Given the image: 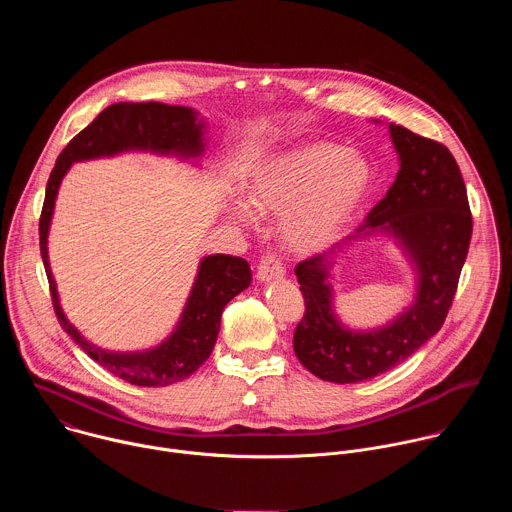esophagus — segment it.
Listing matches in <instances>:
<instances>
[{"instance_id": "esophagus-1", "label": "esophagus", "mask_w": 512, "mask_h": 512, "mask_svg": "<svg viewBox=\"0 0 512 512\" xmlns=\"http://www.w3.org/2000/svg\"><path fill=\"white\" fill-rule=\"evenodd\" d=\"M283 275H285V267H283V263L275 255H265L261 259V263L257 267V279L261 283L283 279Z\"/></svg>"}]
</instances>
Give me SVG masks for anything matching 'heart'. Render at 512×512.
Returning a JSON list of instances; mask_svg holds the SVG:
<instances>
[{
    "mask_svg": "<svg viewBox=\"0 0 512 512\" xmlns=\"http://www.w3.org/2000/svg\"><path fill=\"white\" fill-rule=\"evenodd\" d=\"M371 188L373 166L367 156L312 141L263 162L247 182V202L259 214L281 216L283 243L312 255L344 233ZM233 212L239 221H251L245 202L237 200Z\"/></svg>",
    "mask_w": 512,
    "mask_h": 512,
    "instance_id": "b5f03b06",
    "label": "heart"
}]
</instances>
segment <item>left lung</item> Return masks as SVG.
<instances>
[{
  "instance_id": "1",
  "label": "left lung",
  "mask_w": 512,
  "mask_h": 512,
  "mask_svg": "<svg viewBox=\"0 0 512 512\" xmlns=\"http://www.w3.org/2000/svg\"><path fill=\"white\" fill-rule=\"evenodd\" d=\"M389 133L399 172L387 196L352 235L296 267L306 302L294 332L296 356L312 375L338 385L391 371L440 332L470 247L468 194L450 150L395 123ZM373 236H387L402 249L416 275V294L385 327L354 331L335 316L331 267L348 246Z\"/></svg>"
}]
</instances>
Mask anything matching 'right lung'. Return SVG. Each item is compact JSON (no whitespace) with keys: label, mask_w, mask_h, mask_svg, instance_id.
Wrapping results in <instances>:
<instances>
[{"label":"right lung","mask_w":512,"mask_h":512,"mask_svg":"<svg viewBox=\"0 0 512 512\" xmlns=\"http://www.w3.org/2000/svg\"><path fill=\"white\" fill-rule=\"evenodd\" d=\"M206 150V121L198 111L164 103H115L101 111L62 150L46 184L40 216V253L50 283V296L62 330L95 362L115 377L137 387H168L188 379L210 356L225 306L251 285L249 263L231 255H206L198 263L190 296L172 334L148 350H105L87 340L62 312L56 281L48 261V233L58 188L75 162L113 158L127 152L174 156L180 162L198 158Z\"/></svg>","instance_id":"add662e5"}]
</instances>
